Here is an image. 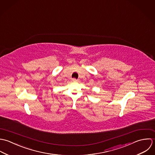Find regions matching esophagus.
Returning <instances> with one entry per match:
<instances>
[{
	"mask_svg": "<svg viewBox=\"0 0 155 155\" xmlns=\"http://www.w3.org/2000/svg\"><path fill=\"white\" fill-rule=\"evenodd\" d=\"M72 81H74V82H78V81H79V80H77V79H75V78L72 79Z\"/></svg>",
	"mask_w": 155,
	"mask_h": 155,
	"instance_id": "1",
	"label": "esophagus"
}]
</instances>
